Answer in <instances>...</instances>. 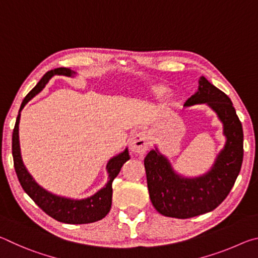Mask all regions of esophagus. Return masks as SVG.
<instances>
[{"label": "esophagus", "mask_w": 258, "mask_h": 258, "mask_svg": "<svg viewBox=\"0 0 258 258\" xmlns=\"http://www.w3.org/2000/svg\"><path fill=\"white\" fill-rule=\"evenodd\" d=\"M149 135L146 132H137L131 139L130 142L131 151L138 155L146 154L149 149Z\"/></svg>", "instance_id": "esophagus-1"}]
</instances>
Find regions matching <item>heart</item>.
Listing matches in <instances>:
<instances>
[{
    "label": "heart",
    "mask_w": 258,
    "mask_h": 258,
    "mask_svg": "<svg viewBox=\"0 0 258 258\" xmlns=\"http://www.w3.org/2000/svg\"><path fill=\"white\" fill-rule=\"evenodd\" d=\"M166 92H167V89H166L165 86H157L154 87V93L157 97H161V95H164Z\"/></svg>",
    "instance_id": "obj_1"
}]
</instances>
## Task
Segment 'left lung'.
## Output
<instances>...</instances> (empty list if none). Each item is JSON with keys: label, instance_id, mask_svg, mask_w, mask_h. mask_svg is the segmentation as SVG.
I'll return each mask as SVG.
<instances>
[{"label": "left lung", "instance_id": "8db88e82", "mask_svg": "<svg viewBox=\"0 0 258 258\" xmlns=\"http://www.w3.org/2000/svg\"><path fill=\"white\" fill-rule=\"evenodd\" d=\"M207 103L223 124L225 146L217 155L211 171L198 177H183L174 172L171 163L158 149L145 158L148 190L151 203L161 215L190 218L212 212L228 197L241 169L243 132L230 98L204 76L198 91L186 100L184 107Z\"/></svg>", "mask_w": 258, "mask_h": 258}]
</instances>
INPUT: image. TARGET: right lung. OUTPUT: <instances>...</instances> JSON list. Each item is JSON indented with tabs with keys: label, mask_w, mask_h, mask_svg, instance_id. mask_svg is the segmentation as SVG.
Wrapping results in <instances>:
<instances>
[{
	"label": "right lung",
	"mask_w": 258,
	"mask_h": 258,
	"mask_svg": "<svg viewBox=\"0 0 258 258\" xmlns=\"http://www.w3.org/2000/svg\"><path fill=\"white\" fill-rule=\"evenodd\" d=\"M76 73L73 72L71 68L61 67L52 69V71L47 72L41 78V81L37 83V85L26 95V98L24 99V101L20 106L14 133H12V156H14V164L17 176H18L21 186H23L26 194L34 200V203L43 212H45L47 215L54 218V220L62 222V223L86 224L102 220L109 213V211H110L112 198V181L113 178L118 175L121 166L124 165L125 161L130 159L127 148L123 152H120L119 155L112 157L108 161L107 172L109 174V180L107 184L101 190H99L97 194H94L89 198L75 200L53 195L38 185L25 167L23 159H21L19 145V120L20 111L23 110V108L27 104L29 100H32L35 95L40 93L44 89V86L47 84V82H49L51 77H53L54 75L72 77Z\"/></svg>",
	"instance_id": "1"
}]
</instances>
